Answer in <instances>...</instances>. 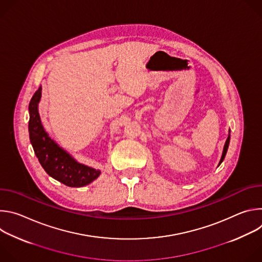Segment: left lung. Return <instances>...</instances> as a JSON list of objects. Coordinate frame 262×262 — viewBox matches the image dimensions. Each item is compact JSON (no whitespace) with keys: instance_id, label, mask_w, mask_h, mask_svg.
<instances>
[{"instance_id":"left-lung-1","label":"left lung","mask_w":262,"mask_h":262,"mask_svg":"<svg viewBox=\"0 0 262 262\" xmlns=\"http://www.w3.org/2000/svg\"><path fill=\"white\" fill-rule=\"evenodd\" d=\"M229 142H230V129H229V135H228V138L225 142V145H224V148H223V154H222V157H221V160H220V163H219V166L222 164V162L224 161V159H225V156L227 154V150H228V146H229Z\"/></svg>"}]
</instances>
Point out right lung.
<instances>
[{
  "mask_svg": "<svg viewBox=\"0 0 262 262\" xmlns=\"http://www.w3.org/2000/svg\"><path fill=\"white\" fill-rule=\"evenodd\" d=\"M41 91L40 86L29 103V136L34 152L45 171L54 179L71 188L85 186L95 180L101 172L79 163L46 132L38 111Z\"/></svg>",
  "mask_w": 262,
  "mask_h": 262,
  "instance_id": "1",
  "label": "right lung"
}]
</instances>
